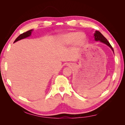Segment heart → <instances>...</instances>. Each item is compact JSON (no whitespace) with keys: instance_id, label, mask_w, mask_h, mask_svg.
I'll use <instances>...</instances> for the list:
<instances>
[{"instance_id":"1","label":"heart","mask_w":125,"mask_h":125,"mask_svg":"<svg viewBox=\"0 0 125 125\" xmlns=\"http://www.w3.org/2000/svg\"><path fill=\"white\" fill-rule=\"evenodd\" d=\"M86 36L84 33L70 32L60 35L58 41L60 44L67 45L73 42L75 46H81L84 43Z\"/></svg>"}]
</instances>
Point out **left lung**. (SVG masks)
<instances>
[{"label": "left lung", "mask_w": 125, "mask_h": 125, "mask_svg": "<svg viewBox=\"0 0 125 125\" xmlns=\"http://www.w3.org/2000/svg\"><path fill=\"white\" fill-rule=\"evenodd\" d=\"M94 38H95V40L96 41H100L101 42L105 44H106L112 49V51L114 52V50H113V48L112 46H111V45L110 44V43H109V42L107 40V39H106L105 37L101 33H100L99 31H96L95 33H94Z\"/></svg>", "instance_id": "left-lung-1"}]
</instances>
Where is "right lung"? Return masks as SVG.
<instances>
[{"label":"right lung","mask_w":125,"mask_h":125,"mask_svg":"<svg viewBox=\"0 0 125 125\" xmlns=\"http://www.w3.org/2000/svg\"><path fill=\"white\" fill-rule=\"evenodd\" d=\"M32 30H29V31H26V32H24L23 33L21 34H20L19 36L16 39V40L14 41V43L16 42L19 41L21 39H23L24 38H26V37H27L31 35V32H32Z\"/></svg>","instance_id":"obj_1"}]
</instances>
